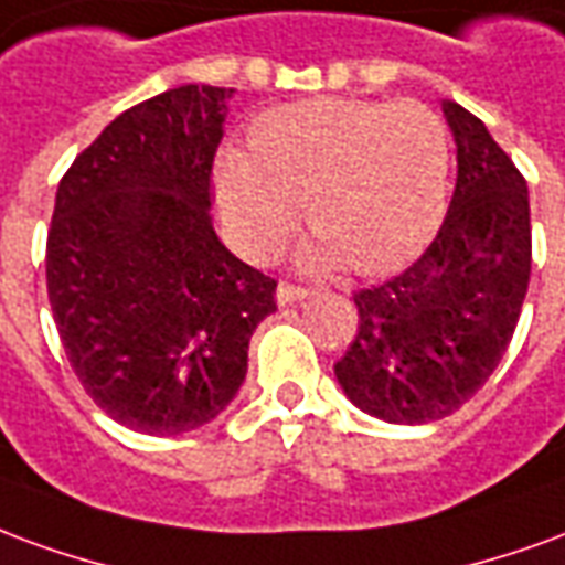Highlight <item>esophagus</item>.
Instances as JSON below:
<instances>
[{
	"instance_id": "obj_1",
	"label": "esophagus",
	"mask_w": 565,
	"mask_h": 565,
	"mask_svg": "<svg viewBox=\"0 0 565 565\" xmlns=\"http://www.w3.org/2000/svg\"><path fill=\"white\" fill-rule=\"evenodd\" d=\"M310 295L303 286H295V282H279L277 286V303L279 307H288V303H295V300H303Z\"/></svg>"
}]
</instances>
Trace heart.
I'll return each instance as SVG.
<instances>
[{
	"label": "heart",
	"instance_id": "b5f03b06",
	"mask_svg": "<svg viewBox=\"0 0 565 565\" xmlns=\"http://www.w3.org/2000/svg\"><path fill=\"white\" fill-rule=\"evenodd\" d=\"M446 122L418 102L316 98L267 110L249 152L216 164L222 222L249 258L286 243L303 204L319 267L361 277L409 265L434 241L448 204Z\"/></svg>",
	"mask_w": 565,
	"mask_h": 565
}]
</instances>
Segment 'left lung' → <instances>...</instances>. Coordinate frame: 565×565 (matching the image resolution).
<instances>
[{
  "label": "left lung",
  "instance_id": "1",
  "mask_svg": "<svg viewBox=\"0 0 565 565\" xmlns=\"http://www.w3.org/2000/svg\"><path fill=\"white\" fill-rule=\"evenodd\" d=\"M457 143L446 222L397 277L355 291L358 333L333 364L358 409L391 424L446 418L512 343L533 262L526 180L479 117L443 102Z\"/></svg>",
  "mask_w": 565,
  "mask_h": 565
}]
</instances>
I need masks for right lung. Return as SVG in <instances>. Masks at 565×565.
Listing matches in <instances>:
<instances>
[{"label":"right lung","instance_id":"1","mask_svg":"<svg viewBox=\"0 0 565 565\" xmlns=\"http://www.w3.org/2000/svg\"><path fill=\"white\" fill-rule=\"evenodd\" d=\"M186 84L122 110L56 189L47 298L65 358L98 409L177 436L213 422L246 379L277 279L213 232L210 174L225 98Z\"/></svg>","mask_w":565,"mask_h":565}]
</instances>
